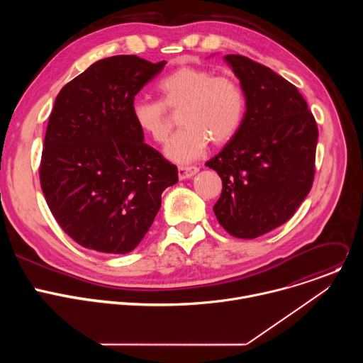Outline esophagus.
Wrapping results in <instances>:
<instances>
[{
    "instance_id": "esophagus-1",
    "label": "esophagus",
    "mask_w": 363,
    "mask_h": 363,
    "mask_svg": "<svg viewBox=\"0 0 363 363\" xmlns=\"http://www.w3.org/2000/svg\"><path fill=\"white\" fill-rule=\"evenodd\" d=\"M198 171H199V168H196V167H179L178 177H179V179H188V178L194 177Z\"/></svg>"
}]
</instances>
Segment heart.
I'll return each instance as SVG.
<instances>
[{"label": "heart", "instance_id": "obj_1", "mask_svg": "<svg viewBox=\"0 0 363 363\" xmlns=\"http://www.w3.org/2000/svg\"><path fill=\"white\" fill-rule=\"evenodd\" d=\"M161 101L138 99L130 115L138 129L157 143H165L172 129L166 111L181 112V130L165 149L167 157L178 164L195 161L210 140L220 146L238 132L247 111L245 93L237 79L216 76L205 67L182 66L167 74L157 86Z\"/></svg>", "mask_w": 363, "mask_h": 363}]
</instances>
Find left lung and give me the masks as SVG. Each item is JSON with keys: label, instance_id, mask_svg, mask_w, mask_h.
<instances>
[{"label": "left lung", "instance_id": "obj_1", "mask_svg": "<svg viewBox=\"0 0 363 363\" xmlns=\"http://www.w3.org/2000/svg\"><path fill=\"white\" fill-rule=\"evenodd\" d=\"M224 59L240 79L247 111L235 136L205 165L223 181L218 223L251 240L289 221L310 192L319 130L294 84L248 57Z\"/></svg>", "mask_w": 363, "mask_h": 363}]
</instances>
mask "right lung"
Masks as SVG:
<instances>
[{
    "label": "right lung",
    "mask_w": 363,
    "mask_h": 363,
    "mask_svg": "<svg viewBox=\"0 0 363 363\" xmlns=\"http://www.w3.org/2000/svg\"><path fill=\"white\" fill-rule=\"evenodd\" d=\"M167 62L113 56L93 63L57 94L40 162L47 205L84 248L126 254L138 247L178 169L143 142L130 106Z\"/></svg>",
    "instance_id": "obj_1"
}]
</instances>
